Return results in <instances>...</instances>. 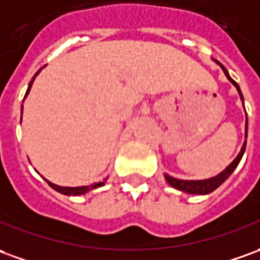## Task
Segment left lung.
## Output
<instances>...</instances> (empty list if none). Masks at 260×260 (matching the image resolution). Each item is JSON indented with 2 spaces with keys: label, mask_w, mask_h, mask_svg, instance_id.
Listing matches in <instances>:
<instances>
[{
  "label": "left lung",
  "mask_w": 260,
  "mask_h": 260,
  "mask_svg": "<svg viewBox=\"0 0 260 260\" xmlns=\"http://www.w3.org/2000/svg\"><path fill=\"white\" fill-rule=\"evenodd\" d=\"M219 65H221V63H219ZM221 68L223 69V73L226 75V78H228L229 80L236 86V89H238V92H239V96H241V99L243 100L242 93H241V89H239L238 83H236L235 80L229 76L228 71H226L222 65H221ZM246 134H248V121H246ZM245 148H246V141L243 143L242 148H241V153L238 154V157H236L235 160L232 161L228 167L225 168L222 173H219L216 177H212V178H208V180H200V181H187V180H178V178H174V177H171V175L166 174V180H167V182L171 185V187L177 188V189H180V191H184V192H188V194H198V195L209 194V192L215 191L216 188L219 187V185H221V184L228 178L229 175L234 173V170L238 167L239 161H241V158H242L243 153H245Z\"/></svg>",
  "instance_id": "left-lung-1"
}]
</instances>
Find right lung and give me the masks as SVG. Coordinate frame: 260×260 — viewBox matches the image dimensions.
<instances>
[{"label": "right lung", "instance_id": "1", "mask_svg": "<svg viewBox=\"0 0 260 260\" xmlns=\"http://www.w3.org/2000/svg\"><path fill=\"white\" fill-rule=\"evenodd\" d=\"M39 72L35 73V76L32 78V80L29 82V86H28V90H26V93H25V98L28 96V93H29V90H31L32 87V83H34V80H35V78H37V75ZM22 119V117H21ZM107 180V178H106ZM105 180V181H106ZM49 185H51L55 191H58V192H60V194L63 195H82V194H86L87 191H92V189H94V188H99L102 187L105 182H96V184H92V185H86V187H59V185H56V184H52V182L46 181Z\"/></svg>", "mask_w": 260, "mask_h": 260}]
</instances>
